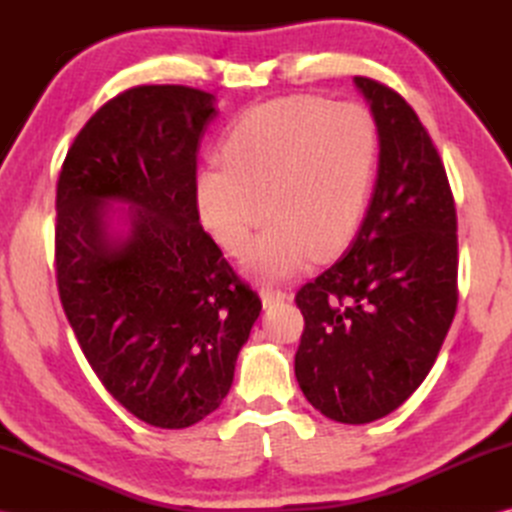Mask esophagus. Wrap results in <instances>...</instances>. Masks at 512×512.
Listing matches in <instances>:
<instances>
[{
	"label": "esophagus",
	"mask_w": 512,
	"mask_h": 512,
	"mask_svg": "<svg viewBox=\"0 0 512 512\" xmlns=\"http://www.w3.org/2000/svg\"><path fill=\"white\" fill-rule=\"evenodd\" d=\"M262 299H264V306H273L277 301H286L292 299V295L284 288H273V286H266L262 288Z\"/></svg>",
	"instance_id": "obj_1"
}]
</instances>
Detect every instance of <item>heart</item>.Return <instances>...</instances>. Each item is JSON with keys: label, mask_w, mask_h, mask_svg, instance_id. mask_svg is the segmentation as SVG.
<instances>
[{"label": "heart", "mask_w": 512, "mask_h": 512, "mask_svg": "<svg viewBox=\"0 0 512 512\" xmlns=\"http://www.w3.org/2000/svg\"><path fill=\"white\" fill-rule=\"evenodd\" d=\"M378 125L361 103L286 96L248 107L222 140L224 167L195 182L202 224L248 273L295 275L310 255L328 259L361 226L378 165Z\"/></svg>", "instance_id": "b5f03b06"}]
</instances>
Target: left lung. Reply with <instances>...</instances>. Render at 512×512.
<instances>
[{"mask_svg": "<svg viewBox=\"0 0 512 512\" xmlns=\"http://www.w3.org/2000/svg\"><path fill=\"white\" fill-rule=\"evenodd\" d=\"M378 125V178L350 250L297 292L303 396L365 424L398 409L438 358L458 308V215L447 171L413 107L354 76Z\"/></svg>", "mask_w": 512, "mask_h": 512, "instance_id": "8db88e82", "label": "left lung"}]
</instances>
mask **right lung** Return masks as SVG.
Masks as SVG:
<instances>
[{"mask_svg":"<svg viewBox=\"0 0 512 512\" xmlns=\"http://www.w3.org/2000/svg\"><path fill=\"white\" fill-rule=\"evenodd\" d=\"M215 96L138 85L76 134L57 182L54 266L65 317L103 387L151 427L220 407L262 312L200 224L198 149ZM110 201L130 204L125 234Z\"/></svg>","mask_w":512,"mask_h":512,"instance_id":"add662e5","label":"right lung"}]
</instances>
